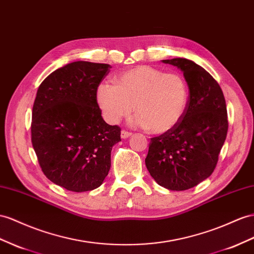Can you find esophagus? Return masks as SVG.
Returning <instances> with one entry per match:
<instances>
[{
  "label": "esophagus",
  "mask_w": 254,
  "mask_h": 254,
  "mask_svg": "<svg viewBox=\"0 0 254 254\" xmlns=\"http://www.w3.org/2000/svg\"><path fill=\"white\" fill-rule=\"evenodd\" d=\"M129 136H132V133L127 132V131H121V138L126 139V138H128Z\"/></svg>",
  "instance_id": "1"
}]
</instances>
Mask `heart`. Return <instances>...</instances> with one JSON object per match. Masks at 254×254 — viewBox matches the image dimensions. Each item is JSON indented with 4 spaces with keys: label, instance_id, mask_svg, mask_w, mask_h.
Wrapping results in <instances>:
<instances>
[{
    "label": "heart",
    "instance_id": "b5f03b06",
    "mask_svg": "<svg viewBox=\"0 0 254 254\" xmlns=\"http://www.w3.org/2000/svg\"><path fill=\"white\" fill-rule=\"evenodd\" d=\"M115 84L102 82L96 88V102L104 118L112 125L135 112V126L153 134L171 132L183 120L189 101V89L178 73L149 65L127 69L115 77Z\"/></svg>",
    "mask_w": 254,
    "mask_h": 254
}]
</instances>
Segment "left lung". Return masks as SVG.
<instances>
[{
  "label": "left lung",
  "mask_w": 254,
  "mask_h": 254,
  "mask_svg": "<svg viewBox=\"0 0 254 254\" xmlns=\"http://www.w3.org/2000/svg\"><path fill=\"white\" fill-rule=\"evenodd\" d=\"M162 62L183 71L189 101L179 125L151 138L145 163L158 185L184 191L207 179L216 168L229 127L226 104L219 83L198 64L186 58Z\"/></svg>",
  "instance_id": "left-lung-1"
}]
</instances>
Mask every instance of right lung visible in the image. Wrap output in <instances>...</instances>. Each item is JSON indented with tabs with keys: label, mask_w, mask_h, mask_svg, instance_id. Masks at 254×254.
I'll use <instances>...</instances> for the list:
<instances>
[{
	"label": "right lung",
	"mask_w": 254,
	"mask_h": 254,
	"mask_svg": "<svg viewBox=\"0 0 254 254\" xmlns=\"http://www.w3.org/2000/svg\"><path fill=\"white\" fill-rule=\"evenodd\" d=\"M109 64L76 61L56 69L38 87L32 110V145L43 173L73 192L99 188L110 170L118 126L104 121L96 88Z\"/></svg>",
	"instance_id": "add662e5"
}]
</instances>
